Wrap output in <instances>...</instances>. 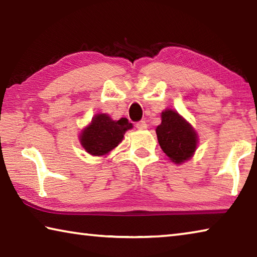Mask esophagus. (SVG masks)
Here are the masks:
<instances>
[{"label":"esophagus","mask_w":257,"mask_h":257,"mask_svg":"<svg viewBox=\"0 0 257 257\" xmlns=\"http://www.w3.org/2000/svg\"><path fill=\"white\" fill-rule=\"evenodd\" d=\"M136 128L139 130H145L147 128V123L145 121H139V122L136 123Z\"/></svg>","instance_id":"esophagus-1"}]
</instances>
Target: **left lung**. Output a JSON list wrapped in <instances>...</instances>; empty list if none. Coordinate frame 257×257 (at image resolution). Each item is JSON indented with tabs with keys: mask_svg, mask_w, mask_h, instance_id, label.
Listing matches in <instances>:
<instances>
[{
	"mask_svg": "<svg viewBox=\"0 0 257 257\" xmlns=\"http://www.w3.org/2000/svg\"><path fill=\"white\" fill-rule=\"evenodd\" d=\"M162 122L156 127L159 144L176 164L188 161L198 145V135L188 121L176 110L167 108L161 113Z\"/></svg>",
	"mask_w": 257,
	"mask_h": 257,
	"instance_id": "obj_1",
	"label": "left lung"
}]
</instances>
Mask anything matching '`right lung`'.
Segmentation results:
<instances>
[{"mask_svg": "<svg viewBox=\"0 0 257 257\" xmlns=\"http://www.w3.org/2000/svg\"><path fill=\"white\" fill-rule=\"evenodd\" d=\"M132 128L133 123L125 118L112 120L106 113H97L79 134L80 145L93 156L107 155L122 142L123 135Z\"/></svg>", "mask_w": 257, "mask_h": 257, "instance_id": "obj_1", "label": "right lung"}]
</instances>
